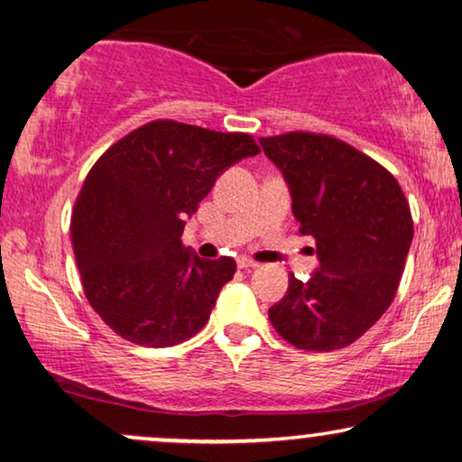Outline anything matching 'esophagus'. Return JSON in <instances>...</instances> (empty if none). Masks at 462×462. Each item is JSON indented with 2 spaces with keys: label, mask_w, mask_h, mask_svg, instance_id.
Returning <instances> with one entry per match:
<instances>
[{
  "label": "esophagus",
  "mask_w": 462,
  "mask_h": 462,
  "mask_svg": "<svg viewBox=\"0 0 462 462\" xmlns=\"http://www.w3.org/2000/svg\"><path fill=\"white\" fill-rule=\"evenodd\" d=\"M237 267H239V269H256L258 263L252 261V258L239 256V258H237Z\"/></svg>",
  "instance_id": "esophagus-1"
}]
</instances>
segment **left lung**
Listing matches in <instances>:
<instances>
[{
	"label": "left lung",
	"instance_id": "left-lung-1",
	"mask_svg": "<svg viewBox=\"0 0 462 462\" xmlns=\"http://www.w3.org/2000/svg\"><path fill=\"white\" fill-rule=\"evenodd\" d=\"M258 141L319 256L309 282L290 275L286 296L269 309L271 324L299 349H343L395 299L414 236L406 195L387 168L334 136L288 132Z\"/></svg>",
	"mask_w": 462,
	"mask_h": 462
}]
</instances>
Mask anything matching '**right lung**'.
I'll list each match as a JSON object with an SVG mask.
<instances>
[{
  "label": "right lung",
  "instance_id": "right-lung-1",
  "mask_svg": "<svg viewBox=\"0 0 462 462\" xmlns=\"http://www.w3.org/2000/svg\"><path fill=\"white\" fill-rule=\"evenodd\" d=\"M258 151L244 132L155 119L98 157L75 199L71 242L86 299L117 337L172 346L206 326L236 261L185 248V218L223 170Z\"/></svg>",
  "mask_w": 462,
  "mask_h": 462
}]
</instances>
